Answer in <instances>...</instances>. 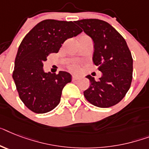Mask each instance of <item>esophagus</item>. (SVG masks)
Returning <instances> with one entry per match:
<instances>
[{
	"label": "esophagus",
	"instance_id": "1",
	"mask_svg": "<svg viewBox=\"0 0 149 149\" xmlns=\"http://www.w3.org/2000/svg\"><path fill=\"white\" fill-rule=\"evenodd\" d=\"M80 79V77L78 76H76V75H73L72 76V81H77V80Z\"/></svg>",
	"mask_w": 149,
	"mask_h": 149
}]
</instances>
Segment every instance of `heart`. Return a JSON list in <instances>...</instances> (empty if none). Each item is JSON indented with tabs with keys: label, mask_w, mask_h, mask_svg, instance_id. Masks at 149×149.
Instances as JSON below:
<instances>
[{
	"label": "heart",
	"mask_w": 149,
	"mask_h": 149,
	"mask_svg": "<svg viewBox=\"0 0 149 149\" xmlns=\"http://www.w3.org/2000/svg\"><path fill=\"white\" fill-rule=\"evenodd\" d=\"M70 68L74 71V72H77L78 70H79L80 67H79V65L77 63H73L71 65H70Z\"/></svg>",
	"instance_id": "1"
}]
</instances>
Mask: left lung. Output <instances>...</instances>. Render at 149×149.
I'll use <instances>...</instances> for the list:
<instances>
[{"label":"left lung","mask_w":149,"mask_h":149,"mask_svg":"<svg viewBox=\"0 0 149 149\" xmlns=\"http://www.w3.org/2000/svg\"><path fill=\"white\" fill-rule=\"evenodd\" d=\"M76 23L93 39V61L103 74L98 81L87 76L91 86L84 95L98 107L116 105L126 96L132 79L133 61L126 40L110 23L101 19H84Z\"/></svg>","instance_id":"obj_1"}]
</instances>
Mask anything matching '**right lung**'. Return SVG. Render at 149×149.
<instances>
[{
    "label": "right lung",
    "instance_id": "obj_1",
    "mask_svg": "<svg viewBox=\"0 0 149 149\" xmlns=\"http://www.w3.org/2000/svg\"><path fill=\"white\" fill-rule=\"evenodd\" d=\"M82 30L72 21L45 19L25 36L14 63L13 78L24 105L36 113L51 111L59 104L61 91L72 75L65 72L45 73L43 62L48 55L57 53L66 39Z\"/></svg>",
    "mask_w": 149,
    "mask_h": 149
}]
</instances>
